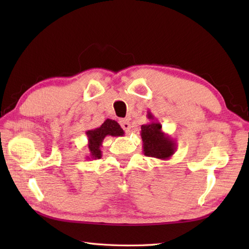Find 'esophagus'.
Listing matches in <instances>:
<instances>
[{
  "label": "esophagus",
  "instance_id": "1",
  "mask_svg": "<svg viewBox=\"0 0 249 249\" xmlns=\"http://www.w3.org/2000/svg\"><path fill=\"white\" fill-rule=\"evenodd\" d=\"M120 124L122 126V128L125 130V133H129V131H130V123L128 122V120H126V119L121 120Z\"/></svg>",
  "mask_w": 249,
  "mask_h": 249
}]
</instances>
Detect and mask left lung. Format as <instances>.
Returning a JSON list of instances; mask_svg holds the SVG:
<instances>
[{
	"mask_svg": "<svg viewBox=\"0 0 249 249\" xmlns=\"http://www.w3.org/2000/svg\"><path fill=\"white\" fill-rule=\"evenodd\" d=\"M147 119L151 122L141 126V138L143 141V154L157 160H167L171 158L177 151L176 140L168 134L163 133L161 124L155 120L151 111H147Z\"/></svg>",
	"mask_w": 249,
	"mask_h": 249,
	"instance_id": "1",
	"label": "left lung"
}]
</instances>
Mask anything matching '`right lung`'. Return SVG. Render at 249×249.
I'll use <instances>...</instances> for the list:
<instances>
[{"label": "right lung", "mask_w": 249, "mask_h": 249, "mask_svg": "<svg viewBox=\"0 0 249 249\" xmlns=\"http://www.w3.org/2000/svg\"><path fill=\"white\" fill-rule=\"evenodd\" d=\"M88 147L89 154L87 156L88 160H99L102 158V143L107 136L121 137L124 136V130L121 128L118 122L107 119L97 128L87 130Z\"/></svg>", "instance_id": "add662e5"}]
</instances>
